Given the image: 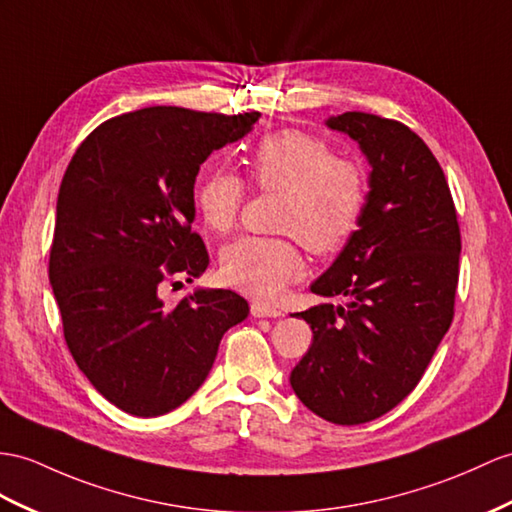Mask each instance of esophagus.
Masks as SVG:
<instances>
[{"label": "esophagus", "mask_w": 512, "mask_h": 512, "mask_svg": "<svg viewBox=\"0 0 512 512\" xmlns=\"http://www.w3.org/2000/svg\"><path fill=\"white\" fill-rule=\"evenodd\" d=\"M252 315L254 317H282L284 313L280 308H276V306H267V304H252Z\"/></svg>", "instance_id": "obj_1"}]
</instances>
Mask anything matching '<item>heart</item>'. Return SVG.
<instances>
[{"instance_id":"1","label":"heart","mask_w":512,"mask_h":512,"mask_svg":"<svg viewBox=\"0 0 512 512\" xmlns=\"http://www.w3.org/2000/svg\"><path fill=\"white\" fill-rule=\"evenodd\" d=\"M249 176L260 191L284 197L278 230L291 236L236 241L223 252L221 276L234 289L269 302L302 278L304 258L297 239L313 254H330L347 243L363 215L367 189L354 162L336 158L326 141L299 130L260 141L249 156ZM195 199L206 226L226 234L239 221L245 184L232 171H210L199 182Z\"/></svg>"}]
</instances>
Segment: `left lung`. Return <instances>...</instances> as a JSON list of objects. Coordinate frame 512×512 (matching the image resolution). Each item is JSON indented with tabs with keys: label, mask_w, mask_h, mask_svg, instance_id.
Instances as JSON below:
<instances>
[{
	"label": "left lung",
	"mask_w": 512,
	"mask_h": 512,
	"mask_svg": "<svg viewBox=\"0 0 512 512\" xmlns=\"http://www.w3.org/2000/svg\"><path fill=\"white\" fill-rule=\"evenodd\" d=\"M365 154L369 193L358 230L310 291L350 297L295 313L313 345L291 371L302 404L356 426L415 389L454 317L460 230L443 169L404 123L367 112L326 121Z\"/></svg>",
	"instance_id": "obj_1"
}]
</instances>
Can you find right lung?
Masks as SVG:
<instances>
[{
  "label": "right lung",
  "instance_id": "1",
  "mask_svg": "<svg viewBox=\"0 0 512 512\" xmlns=\"http://www.w3.org/2000/svg\"><path fill=\"white\" fill-rule=\"evenodd\" d=\"M258 117L141 108L104 121L69 162L49 282L73 360L123 413L158 417L184 404L213 369L221 336L249 313L228 289H197L167 306L160 286L206 271L193 232L199 165Z\"/></svg>",
  "mask_w": 512,
  "mask_h": 512
}]
</instances>
